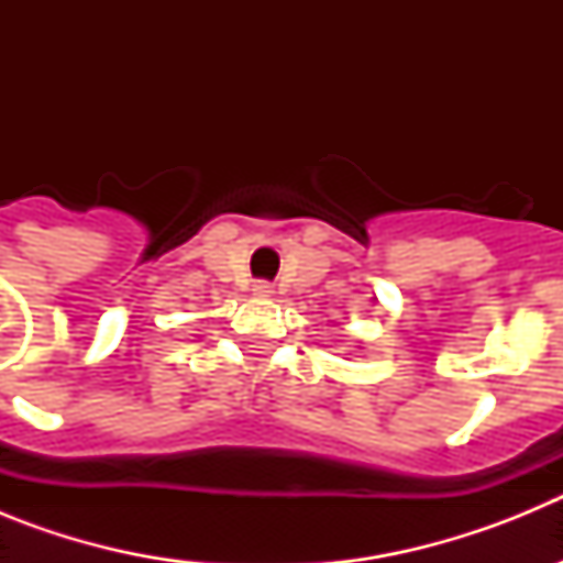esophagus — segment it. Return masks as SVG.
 <instances>
[{
    "mask_svg": "<svg viewBox=\"0 0 563 563\" xmlns=\"http://www.w3.org/2000/svg\"><path fill=\"white\" fill-rule=\"evenodd\" d=\"M253 292H256V296H273V285L271 282H256V285H253Z\"/></svg>",
    "mask_w": 563,
    "mask_h": 563,
    "instance_id": "esophagus-1",
    "label": "esophagus"
}]
</instances>
